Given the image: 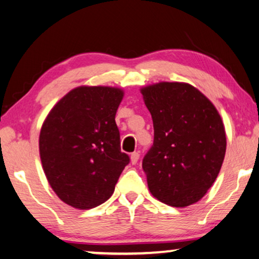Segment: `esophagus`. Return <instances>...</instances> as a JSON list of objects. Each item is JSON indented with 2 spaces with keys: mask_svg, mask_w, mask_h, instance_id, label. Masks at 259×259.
Returning <instances> with one entry per match:
<instances>
[{
  "mask_svg": "<svg viewBox=\"0 0 259 259\" xmlns=\"http://www.w3.org/2000/svg\"><path fill=\"white\" fill-rule=\"evenodd\" d=\"M138 159H140V154L138 152H133L130 156V161L133 164H136V163L138 162Z\"/></svg>",
  "mask_w": 259,
  "mask_h": 259,
  "instance_id": "34e87169",
  "label": "esophagus"
}]
</instances>
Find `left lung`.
Instances as JSON below:
<instances>
[{"instance_id":"8db88e82","label":"left lung","mask_w":259,"mask_h":259,"mask_svg":"<svg viewBox=\"0 0 259 259\" xmlns=\"http://www.w3.org/2000/svg\"><path fill=\"white\" fill-rule=\"evenodd\" d=\"M154 123V144L142 166L154 197L170 206L198 202L223 164L227 137L214 105L188 83L141 89Z\"/></svg>"}]
</instances>
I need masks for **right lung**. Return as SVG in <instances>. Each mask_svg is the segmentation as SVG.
Masks as SVG:
<instances>
[{
  "label": "right lung",
  "mask_w": 259,
  "mask_h": 259,
  "mask_svg": "<svg viewBox=\"0 0 259 259\" xmlns=\"http://www.w3.org/2000/svg\"><path fill=\"white\" fill-rule=\"evenodd\" d=\"M114 87H78L57 102L39 133V157L58 198L79 210L108 201L129 156L121 151Z\"/></svg>",
  "instance_id": "right-lung-1"
}]
</instances>
